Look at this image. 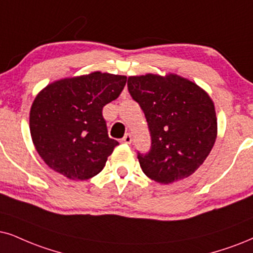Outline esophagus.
I'll return each mask as SVG.
<instances>
[{
  "label": "esophagus",
  "mask_w": 253,
  "mask_h": 253,
  "mask_svg": "<svg viewBox=\"0 0 253 253\" xmlns=\"http://www.w3.org/2000/svg\"><path fill=\"white\" fill-rule=\"evenodd\" d=\"M121 142L123 143H126V145H129L130 142H132V135H130L129 133L125 134V136L121 139Z\"/></svg>",
  "instance_id": "obj_1"
}]
</instances>
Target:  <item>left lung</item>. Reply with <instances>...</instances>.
<instances>
[{
	"mask_svg": "<svg viewBox=\"0 0 253 253\" xmlns=\"http://www.w3.org/2000/svg\"><path fill=\"white\" fill-rule=\"evenodd\" d=\"M128 92L145 113L149 152L140 167L162 184L190 176L211 152L217 136L212 100L200 86L176 75L129 77Z\"/></svg>",
	"mask_w": 253,
	"mask_h": 253,
	"instance_id": "obj_1",
	"label": "left lung"
}]
</instances>
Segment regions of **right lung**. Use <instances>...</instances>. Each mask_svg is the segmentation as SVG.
I'll list each match as a JSON object with an SVG mask.
<instances>
[{
  "label": "right lung",
  "instance_id": "right-lung-1",
  "mask_svg": "<svg viewBox=\"0 0 253 253\" xmlns=\"http://www.w3.org/2000/svg\"><path fill=\"white\" fill-rule=\"evenodd\" d=\"M125 76L93 72L47 85L30 110V133L37 153L70 180L99 174L117 140L107 134L103 108L126 85Z\"/></svg>",
  "mask_w": 253,
  "mask_h": 253
}]
</instances>
